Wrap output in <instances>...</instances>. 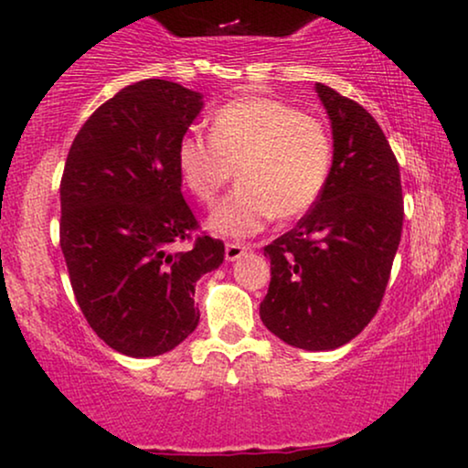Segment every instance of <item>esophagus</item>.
<instances>
[{"label":"esophagus","instance_id":"34e87169","mask_svg":"<svg viewBox=\"0 0 468 468\" xmlns=\"http://www.w3.org/2000/svg\"><path fill=\"white\" fill-rule=\"evenodd\" d=\"M247 251H249V247L240 245V242H228V245H226V260L236 261V260H240Z\"/></svg>","mask_w":468,"mask_h":468}]
</instances>
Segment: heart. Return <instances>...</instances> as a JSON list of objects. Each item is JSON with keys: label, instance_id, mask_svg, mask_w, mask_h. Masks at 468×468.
Listing matches in <instances>:
<instances>
[{"label": "heart", "instance_id": "b5f03b06", "mask_svg": "<svg viewBox=\"0 0 468 468\" xmlns=\"http://www.w3.org/2000/svg\"><path fill=\"white\" fill-rule=\"evenodd\" d=\"M183 183L202 204L232 191L208 217L215 234L247 239L272 221L304 215L319 200L332 170V140L317 119L271 98L229 101L210 121V140L185 133L176 146Z\"/></svg>", "mask_w": 468, "mask_h": 468}]
</instances>
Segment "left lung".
Returning <instances> with one entry per match:
<instances>
[{
	"label": "left lung",
	"instance_id": "left-lung-1",
	"mask_svg": "<svg viewBox=\"0 0 468 468\" xmlns=\"http://www.w3.org/2000/svg\"><path fill=\"white\" fill-rule=\"evenodd\" d=\"M315 91L332 127L328 183L298 226L264 247L268 330L292 347L349 343L379 309L402 232L400 170L370 112L335 89Z\"/></svg>",
	"mask_w": 468,
	"mask_h": 468
}]
</instances>
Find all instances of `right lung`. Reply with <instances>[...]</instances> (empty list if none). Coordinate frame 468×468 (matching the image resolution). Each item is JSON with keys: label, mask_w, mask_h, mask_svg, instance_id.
<instances>
[{"label": "right lung", "mask_w": 468, "mask_h": 468, "mask_svg": "<svg viewBox=\"0 0 468 468\" xmlns=\"http://www.w3.org/2000/svg\"><path fill=\"white\" fill-rule=\"evenodd\" d=\"M204 95L146 79L121 89L85 121L61 178V251L82 315L108 347L153 357L200 322L196 283L221 266L223 242L197 236L183 200L176 146Z\"/></svg>", "instance_id": "right-lung-1"}]
</instances>
